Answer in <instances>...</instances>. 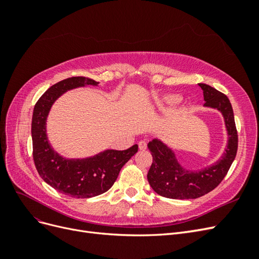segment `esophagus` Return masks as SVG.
I'll list each match as a JSON object with an SVG mask.
<instances>
[{
  "mask_svg": "<svg viewBox=\"0 0 259 259\" xmlns=\"http://www.w3.org/2000/svg\"><path fill=\"white\" fill-rule=\"evenodd\" d=\"M138 147L140 150H146L147 149V143L145 142V140H142V142L138 143Z\"/></svg>",
  "mask_w": 259,
  "mask_h": 259,
  "instance_id": "esophagus-1",
  "label": "esophagus"
}]
</instances>
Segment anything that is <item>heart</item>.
<instances>
[{"mask_svg": "<svg viewBox=\"0 0 259 259\" xmlns=\"http://www.w3.org/2000/svg\"><path fill=\"white\" fill-rule=\"evenodd\" d=\"M180 103V97L178 95H165L158 101V107L160 109H168L171 107H175Z\"/></svg>", "mask_w": 259, "mask_h": 259, "instance_id": "1", "label": "heart"}]
</instances>
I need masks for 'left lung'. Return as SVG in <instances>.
Instances as JSON below:
<instances>
[{
    "label": "left lung",
    "mask_w": 259,
    "mask_h": 259,
    "mask_svg": "<svg viewBox=\"0 0 259 259\" xmlns=\"http://www.w3.org/2000/svg\"><path fill=\"white\" fill-rule=\"evenodd\" d=\"M203 91L204 107L221 111L228 134V142L222 158L200 170H189L180 165L175 152L160 139H152L148 149L152 154V164L148 171V182L152 189L162 197L169 199H197L222 183L228 173L238 150V133L232 106L225 94L207 84L199 83Z\"/></svg>",
    "instance_id": "left-lung-1"
}]
</instances>
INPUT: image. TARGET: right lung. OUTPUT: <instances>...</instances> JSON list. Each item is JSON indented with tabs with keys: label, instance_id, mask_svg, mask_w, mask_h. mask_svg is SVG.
<instances>
[{
	"label": "right lung",
	"instance_id": "add662e5",
	"mask_svg": "<svg viewBox=\"0 0 259 259\" xmlns=\"http://www.w3.org/2000/svg\"><path fill=\"white\" fill-rule=\"evenodd\" d=\"M98 83L85 76L69 77L51 86L34 106L31 135L37 173L54 189L72 198H92L108 191L124 164L138 151V146L134 145L122 151L109 149L90 158L66 159L50 145L46 119L56 99L67 91Z\"/></svg>",
	"mask_w": 259,
	"mask_h": 259
}]
</instances>
